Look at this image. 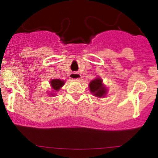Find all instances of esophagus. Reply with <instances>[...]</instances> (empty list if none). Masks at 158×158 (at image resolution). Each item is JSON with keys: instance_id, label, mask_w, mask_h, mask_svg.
I'll use <instances>...</instances> for the list:
<instances>
[{"instance_id": "34e87169", "label": "esophagus", "mask_w": 158, "mask_h": 158, "mask_svg": "<svg viewBox=\"0 0 158 158\" xmlns=\"http://www.w3.org/2000/svg\"><path fill=\"white\" fill-rule=\"evenodd\" d=\"M81 77V75L79 73H71L70 74H69V78L72 79V80H80Z\"/></svg>"}]
</instances>
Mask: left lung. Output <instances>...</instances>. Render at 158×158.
<instances>
[{
  "label": "left lung",
  "instance_id": "1",
  "mask_svg": "<svg viewBox=\"0 0 158 158\" xmlns=\"http://www.w3.org/2000/svg\"><path fill=\"white\" fill-rule=\"evenodd\" d=\"M89 89L93 96L96 97H104L107 94V89L103 85V81L100 77H97L89 83Z\"/></svg>",
  "mask_w": 158,
  "mask_h": 158
}]
</instances>
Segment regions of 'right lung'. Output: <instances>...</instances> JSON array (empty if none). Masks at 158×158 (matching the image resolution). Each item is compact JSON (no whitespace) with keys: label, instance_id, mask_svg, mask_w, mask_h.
Listing matches in <instances>:
<instances>
[{"label":"right lung","instance_id":"right-lung-1","mask_svg":"<svg viewBox=\"0 0 158 158\" xmlns=\"http://www.w3.org/2000/svg\"><path fill=\"white\" fill-rule=\"evenodd\" d=\"M64 84H65V81L60 79H53L51 81V85L52 87L53 91L55 93L59 91V89L64 85ZM51 96H54V93H51Z\"/></svg>","mask_w":158,"mask_h":158}]
</instances>
